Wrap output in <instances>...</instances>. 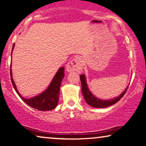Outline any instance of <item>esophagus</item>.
Returning a JSON list of instances; mask_svg holds the SVG:
<instances>
[{
	"label": "esophagus",
	"mask_w": 146,
	"mask_h": 146,
	"mask_svg": "<svg viewBox=\"0 0 146 146\" xmlns=\"http://www.w3.org/2000/svg\"><path fill=\"white\" fill-rule=\"evenodd\" d=\"M83 60L82 57H76L73 60H71L70 62L67 63V65H66V70L68 72L76 71V72L80 73L83 69Z\"/></svg>",
	"instance_id": "obj_1"
}]
</instances>
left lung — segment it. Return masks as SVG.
<instances>
[{
	"mask_svg": "<svg viewBox=\"0 0 146 146\" xmlns=\"http://www.w3.org/2000/svg\"><path fill=\"white\" fill-rule=\"evenodd\" d=\"M80 79H81V81L82 93H83L84 98H85L87 103L93 108H105L108 107V106H109L113 105L114 104L116 103L117 102L119 101V100L122 98V96L124 95L127 89H128L129 85H130V83H129L128 85L127 86V87L125 89L124 91H123V93H121L120 95L117 96V97L112 98V99L102 100L96 97V96H94V94L90 91L89 87H88L87 86L85 75H84V74L80 76Z\"/></svg>",
	"mask_w": 146,
	"mask_h": 146,
	"instance_id": "obj_1",
	"label": "left lung"
}]
</instances>
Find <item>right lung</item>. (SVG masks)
Masks as SVG:
<instances>
[{"mask_svg": "<svg viewBox=\"0 0 146 146\" xmlns=\"http://www.w3.org/2000/svg\"><path fill=\"white\" fill-rule=\"evenodd\" d=\"M14 46H15V44H14L13 46H12V50H14ZM12 54V51L11 55ZM11 68L12 67L11 65V76L12 85H13L14 89L18 94V96L21 98V99L24 102H26L28 105L35 108V109L42 110V111L52 110L56 107L59 100V91H60L61 81H62L65 75L64 67L59 69V70L57 71V73H55V76L53 77L52 81H51L50 85L44 92L30 98H24L19 93L15 83H14L13 78H12Z\"/></svg>", "mask_w": 146, "mask_h": 146, "instance_id": "obj_1", "label": "right lung"}]
</instances>
